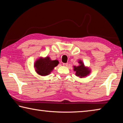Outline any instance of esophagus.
<instances>
[{
    "instance_id": "1",
    "label": "esophagus",
    "mask_w": 123,
    "mask_h": 123,
    "mask_svg": "<svg viewBox=\"0 0 123 123\" xmlns=\"http://www.w3.org/2000/svg\"><path fill=\"white\" fill-rule=\"evenodd\" d=\"M63 66H65V67H67L68 66V63H63Z\"/></svg>"
}]
</instances>
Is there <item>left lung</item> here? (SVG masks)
I'll return each instance as SVG.
<instances>
[{
    "mask_svg": "<svg viewBox=\"0 0 123 123\" xmlns=\"http://www.w3.org/2000/svg\"><path fill=\"white\" fill-rule=\"evenodd\" d=\"M79 65L78 66H74L73 70L75 72V75L80 78H83L89 75L91 72V69L89 67L85 65L82 60H78Z\"/></svg>",
    "mask_w": 123,
    "mask_h": 123,
    "instance_id": "left-lung-1",
    "label": "left lung"
}]
</instances>
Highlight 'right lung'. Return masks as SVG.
Wrapping results in <instances>:
<instances>
[{
    "label": "right lung",
    "mask_w": 123,
    "mask_h": 123,
    "mask_svg": "<svg viewBox=\"0 0 123 123\" xmlns=\"http://www.w3.org/2000/svg\"><path fill=\"white\" fill-rule=\"evenodd\" d=\"M59 63L58 60H52L50 57H39L35 61L34 67L37 74L41 76L48 75Z\"/></svg>",
    "instance_id": "right-lung-1"
}]
</instances>
